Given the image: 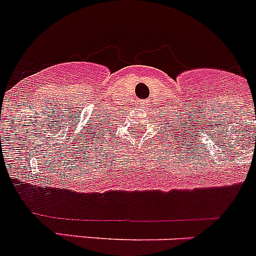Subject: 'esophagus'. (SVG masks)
<instances>
[{"instance_id":"obj_1","label":"esophagus","mask_w":256,"mask_h":256,"mask_svg":"<svg viewBox=\"0 0 256 256\" xmlns=\"http://www.w3.org/2000/svg\"><path fill=\"white\" fill-rule=\"evenodd\" d=\"M140 104H142V105H144V104H146V100H144H144H142V102H140Z\"/></svg>"}]
</instances>
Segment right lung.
<instances>
[{
    "label": "right lung",
    "instance_id": "right-lung-1",
    "mask_svg": "<svg viewBox=\"0 0 256 256\" xmlns=\"http://www.w3.org/2000/svg\"><path fill=\"white\" fill-rule=\"evenodd\" d=\"M102 128H104V126H102ZM109 130H112V128H109ZM98 133H100V130H94V140H95V138H96V140H98V138H99V136H98ZM96 142H99V140H96Z\"/></svg>",
    "mask_w": 256,
    "mask_h": 256
}]
</instances>
